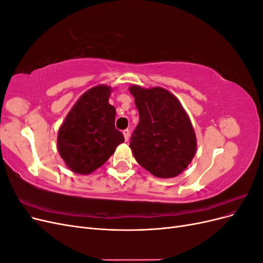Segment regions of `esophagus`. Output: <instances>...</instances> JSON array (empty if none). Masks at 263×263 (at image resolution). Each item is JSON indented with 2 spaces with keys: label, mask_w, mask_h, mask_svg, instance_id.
<instances>
[{
  "label": "esophagus",
  "mask_w": 263,
  "mask_h": 263,
  "mask_svg": "<svg viewBox=\"0 0 263 263\" xmlns=\"http://www.w3.org/2000/svg\"><path fill=\"white\" fill-rule=\"evenodd\" d=\"M123 135H124V137H125V140L127 141L129 139V129H125V130H123Z\"/></svg>",
  "instance_id": "obj_1"
}]
</instances>
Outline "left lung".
Here are the masks:
<instances>
[{
    "mask_svg": "<svg viewBox=\"0 0 263 263\" xmlns=\"http://www.w3.org/2000/svg\"><path fill=\"white\" fill-rule=\"evenodd\" d=\"M139 123L129 147L137 162L157 178H174L196 153V137L180 101L162 87L129 86Z\"/></svg>",
    "mask_w": 263,
    "mask_h": 263,
    "instance_id": "8db88e82",
    "label": "left lung"
}]
</instances>
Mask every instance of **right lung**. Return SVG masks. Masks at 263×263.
Returning <instances> with one entry per match:
<instances>
[{
  "label": "right lung",
  "mask_w": 263,
  "mask_h": 263,
  "mask_svg": "<svg viewBox=\"0 0 263 263\" xmlns=\"http://www.w3.org/2000/svg\"><path fill=\"white\" fill-rule=\"evenodd\" d=\"M112 87L100 84L83 93L58 132V151L68 168L90 174L104 164L124 142L115 128L116 109L108 103Z\"/></svg>",
  "instance_id": "add662e5"
}]
</instances>
